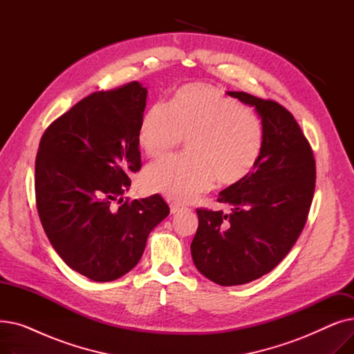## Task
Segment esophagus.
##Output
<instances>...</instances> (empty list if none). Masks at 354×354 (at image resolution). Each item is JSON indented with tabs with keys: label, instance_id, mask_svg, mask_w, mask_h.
<instances>
[{
	"label": "esophagus",
	"instance_id": "34e87169",
	"mask_svg": "<svg viewBox=\"0 0 354 354\" xmlns=\"http://www.w3.org/2000/svg\"><path fill=\"white\" fill-rule=\"evenodd\" d=\"M182 209H185V208L180 207L179 203H171V212H172V214H176V212H179V211H182Z\"/></svg>",
	"mask_w": 354,
	"mask_h": 354
}]
</instances>
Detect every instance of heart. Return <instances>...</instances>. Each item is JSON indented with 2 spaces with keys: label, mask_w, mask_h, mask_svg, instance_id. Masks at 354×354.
Masks as SVG:
<instances>
[{
  "label": "heart",
  "mask_w": 354,
  "mask_h": 354,
  "mask_svg": "<svg viewBox=\"0 0 354 354\" xmlns=\"http://www.w3.org/2000/svg\"><path fill=\"white\" fill-rule=\"evenodd\" d=\"M188 139V155L163 158L146 167L143 187L178 202H189L221 185L248 178L261 158L266 130L254 111L207 84L176 90L169 104L146 110L139 143L146 155L159 158Z\"/></svg>",
  "instance_id": "obj_1"
}]
</instances>
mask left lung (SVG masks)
Here are the masks:
<instances>
[{
	"label": "left lung",
	"mask_w": 354,
	"mask_h": 354,
	"mask_svg": "<svg viewBox=\"0 0 354 354\" xmlns=\"http://www.w3.org/2000/svg\"><path fill=\"white\" fill-rule=\"evenodd\" d=\"M255 106L266 143L252 174L222 191L231 214L198 208L191 244L201 274L219 286H241L268 274L299 239L315 189L313 149L290 111L274 100L228 91Z\"/></svg>",
	"instance_id": "1"
}]
</instances>
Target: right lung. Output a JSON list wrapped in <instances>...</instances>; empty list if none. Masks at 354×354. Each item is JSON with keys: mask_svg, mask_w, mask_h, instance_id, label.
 Here are the masks:
<instances>
[{"mask_svg": "<svg viewBox=\"0 0 354 354\" xmlns=\"http://www.w3.org/2000/svg\"><path fill=\"white\" fill-rule=\"evenodd\" d=\"M146 95L138 82L91 93L55 119L39 145L34 188L41 225L63 261L93 281L132 270L149 234L169 215L158 194L120 198L142 167Z\"/></svg>", "mask_w": 354, "mask_h": 354, "instance_id": "right-lung-1", "label": "right lung"}]
</instances>
